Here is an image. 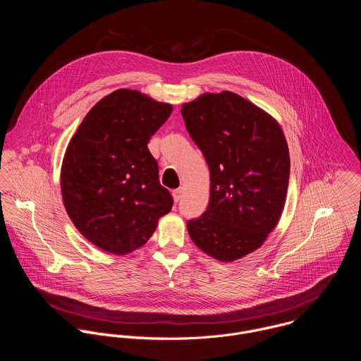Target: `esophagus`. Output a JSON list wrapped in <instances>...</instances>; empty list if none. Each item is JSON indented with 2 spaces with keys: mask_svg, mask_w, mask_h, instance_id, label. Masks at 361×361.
<instances>
[{
  "mask_svg": "<svg viewBox=\"0 0 361 361\" xmlns=\"http://www.w3.org/2000/svg\"><path fill=\"white\" fill-rule=\"evenodd\" d=\"M183 187H180V188H177V190H174L173 191V197H174V201H180L181 200V195H183Z\"/></svg>",
  "mask_w": 361,
  "mask_h": 361,
  "instance_id": "1",
  "label": "esophagus"
}]
</instances>
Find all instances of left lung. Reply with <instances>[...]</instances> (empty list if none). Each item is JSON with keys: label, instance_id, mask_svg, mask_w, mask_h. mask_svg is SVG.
Listing matches in <instances>:
<instances>
[{"label": "left lung", "instance_id": "left-lung-1", "mask_svg": "<svg viewBox=\"0 0 361 361\" xmlns=\"http://www.w3.org/2000/svg\"><path fill=\"white\" fill-rule=\"evenodd\" d=\"M185 128L210 170V201L188 220L192 243L230 263L260 248L284 210L290 156L269 113L231 91L205 92L181 107Z\"/></svg>", "mask_w": 361, "mask_h": 361}]
</instances>
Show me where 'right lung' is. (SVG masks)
Here are the masks:
<instances>
[{"label":"right lung","mask_w":361,"mask_h":361,"mask_svg":"<svg viewBox=\"0 0 361 361\" xmlns=\"http://www.w3.org/2000/svg\"><path fill=\"white\" fill-rule=\"evenodd\" d=\"M171 111L169 102L120 88L97 102L70 140L61 166L64 207L98 248L117 255L137 250L170 213L173 197L147 144Z\"/></svg>","instance_id":"obj_1"}]
</instances>
